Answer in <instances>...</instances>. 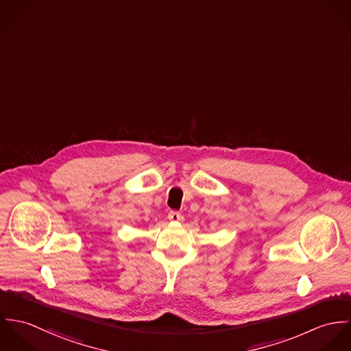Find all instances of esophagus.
I'll use <instances>...</instances> for the list:
<instances>
[{"instance_id":"esophagus-1","label":"esophagus","mask_w":351,"mask_h":351,"mask_svg":"<svg viewBox=\"0 0 351 351\" xmlns=\"http://www.w3.org/2000/svg\"><path fill=\"white\" fill-rule=\"evenodd\" d=\"M167 217H169L170 221H174V223H180V221L184 220V216L180 212H174V210H171Z\"/></svg>"}]
</instances>
